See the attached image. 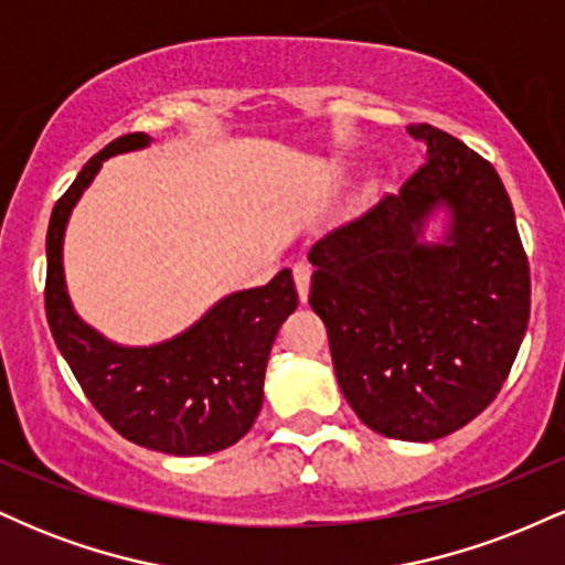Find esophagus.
Here are the masks:
<instances>
[{
    "instance_id": "1",
    "label": "esophagus",
    "mask_w": 565,
    "mask_h": 565,
    "mask_svg": "<svg viewBox=\"0 0 565 565\" xmlns=\"http://www.w3.org/2000/svg\"><path fill=\"white\" fill-rule=\"evenodd\" d=\"M291 274H295L297 295H300L302 302H308V295H310V274H313V268H310L308 263H297L295 268H291Z\"/></svg>"
}]
</instances>
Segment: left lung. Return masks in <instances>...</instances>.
<instances>
[{
  "mask_svg": "<svg viewBox=\"0 0 565 565\" xmlns=\"http://www.w3.org/2000/svg\"><path fill=\"white\" fill-rule=\"evenodd\" d=\"M425 164L310 246V308L327 323L340 391L374 433L436 440L476 419L529 327L531 278L494 167L462 140L408 125ZM444 205L450 233L418 238Z\"/></svg>",
  "mask_w": 565,
  "mask_h": 565,
  "instance_id": "obj_1",
  "label": "left lung"
}]
</instances>
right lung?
Returning a JSON list of instances; mask_svg holds the SVG:
<instances>
[{
  "label": "right lung",
  "instance_id": "right-lung-1",
  "mask_svg": "<svg viewBox=\"0 0 565 565\" xmlns=\"http://www.w3.org/2000/svg\"><path fill=\"white\" fill-rule=\"evenodd\" d=\"M142 132L108 142L57 199L47 228L44 310L55 345L100 417L146 449L196 457L228 449L249 433L263 406L270 348L297 308L291 270L265 287L223 297L172 340L151 348L108 342L74 313L63 278V233L84 188L116 153L146 148Z\"/></svg>",
  "mask_w": 565,
  "mask_h": 565
}]
</instances>
